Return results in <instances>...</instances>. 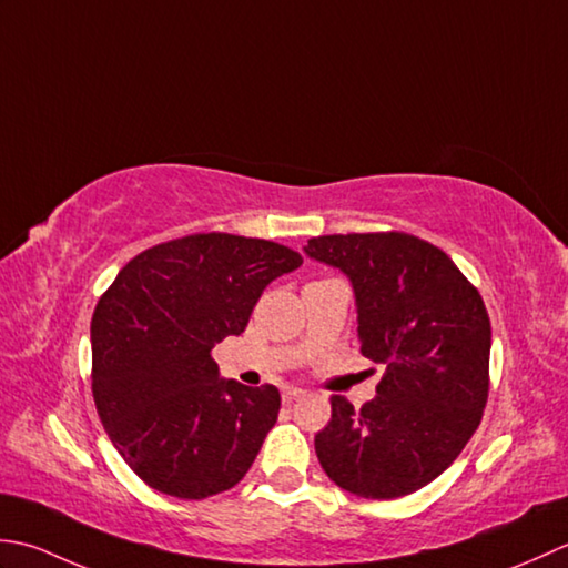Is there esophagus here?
Instances as JSON below:
<instances>
[{
    "label": "esophagus",
    "mask_w": 568,
    "mask_h": 568,
    "mask_svg": "<svg viewBox=\"0 0 568 568\" xmlns=\"http://www.w3.org/2000/svg\"><path fill=\"white\" fill-rule=\"evenodd\" d=\"M306 395V389H301V387H284L282 389V399L288 404V402H294V399H301Z\"/></svg>",
    "instance_id": "1"
}]
</instances>
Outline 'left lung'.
I'll list each match as a JSON object with an SVG mask.
<instances>
[{"instance_id": "obj_1", "label": "left lung", "mask_w": 568, "mask_h": 568, "mask_svg": "<svg viewBox=\"0 0 568 568\" xmlns=\"http://www.w3.org/2000/svg\"><path fill=\"white\" fill-rule=\"evenodd\" d=\"M304 252L348 276L361 353L387 367L361 409L331 399L314 442L321 466L373 500L419 490L458 458L488 402L490 318L478 288L446 252L404 233L323 235Z\"/></svg>"}]
</instances>
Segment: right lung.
Masks as SVG:
<instances>
[{
    "instance_id": "1",
    "label": "right lung",
    "mask_w": 568,
    "mask_h": 568,
    "mask_svg": "<svg viewBox=\"0 0 568 568\" xmlns=\"http://www.w3.org/2000/svg\"><path fill=\"white\" fill-rule=\"evenodd\" d=\"M301 262L270 240L189 235L136 254L98 301L92 397L110 442L154 490L203 500L245 478L282 397L220 377L211 351L245 331L264 288Z\"/></svg>"
}]
</instances>
